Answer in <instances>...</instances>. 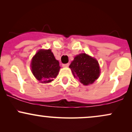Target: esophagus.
<instances>
[{
    "label": "esophagus",
    "mask_w": 132,
    "mask_h": 132,
    "mask_svg": "<svg viewBox=\"0 0 132 132\" xmlns=\"http://www.w3.org/2000/svg\"><path fill=\"white\" fill-rule=\"evenodd\" d=\"M62 66H63V67H68V66H69V63H66V64H62Z\"/></svg>",
    "instance_id": "obj_1"
}]
</instances>
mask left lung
<instances>
[{
    "instance_id": "8db88e82",
    "label": "left lung",
    "mask_w": 132,
    "mask_h": 132,
    "mask_svg": "<svg viewBox=\"0 0 132 132\" xmlns=\"http://www.w3.org/2000/svg\"><path fill=\"white\" fill-rule=\"evenodd\" d=\"M74 77L79 80L84 85L91 84L100 75V68L97 61L86 53L77 55L71 63Z\"/></svg>"
}]
</instances>
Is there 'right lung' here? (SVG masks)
I'll list each match as a JSON object with an SVG mask.
<instances>
[{"label": "right lung", "instance_id": "obj_1", "mask_svg": "<svg viewBox=\"0 0 132 132\" xmlns=\"http://www.w3.org/2000/svg\"><path fill=\"white\" fill-rule=\"evenodd\" d=\"M31 71L41 82H50L58 75L59 61L55 59L51 50H40L33 57Z\"/></svg>", "mask_w": 132, "mask_h": 132}]
</instances>
